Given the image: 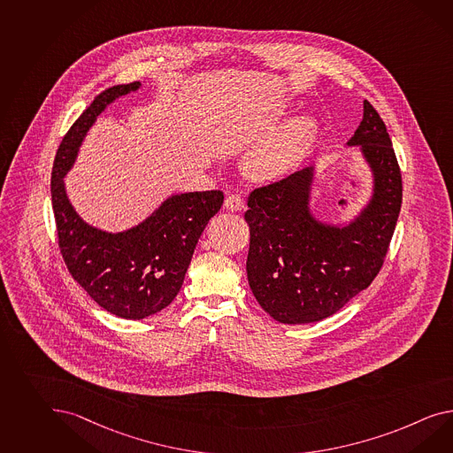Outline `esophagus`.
Listing matches in <instances>:
<instances>
[{"instance_id":"34e87169","label":"esophagus","mask_w":453,"mask_h":453,"mask_svg":"<svg viewBox=\"0 0 453 453\" xmlns=\"http://www.w3.org/2000/svg\"><path fill=\"white\" fill-rule=\"evenodd\" d=\"M225 207L228 210H232V211H240V210H244V200L242 196H238V194H232V196H228L226 200H225Z\"/></svg>"}]
</instances>
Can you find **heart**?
Segmentation results:
<instances>
[{
	"mask_svg": "<svg viewBox=\"0 0 453 453\" xmlns=\"http://www.w3.org/2000/svg\"><path fill=\"white\" fill-rule=\"evenodd\" d=\"M315 136V123L311 118H296L259 142L248 154L246 167L261 179L278 177L301 161Z\"/></svg>",
	"mask_w": 453,
	"mask_h": 453,
	"instance_id": "obj_1",
	"label": "heart"
}]
</instances>
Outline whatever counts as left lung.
I'll return each instance as SVG.
<instances>
[{
	"label": "left lung",
	"mask_w": 453,
	"mask_h": 453,
	"mask_svg": "<svg viewBox=\"0 0 453 453\" xmlns=\"http://www.w3.org/2000/svg\"><path fill=\"white\" fill-rule=\"evenodd\" d=\"M349 146H360L374 173V196L345 228L309 213L312 169L257 187L248 197L246 273L256 301L280 324H311L338 312L378 276L403 203V175L380 113L368 100Z\"/></svg>",
	"instance_id": "obj_1"
}]
</instances>
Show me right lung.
Wrapping results in <instances>:
<instances>
[{
	"label": "right lung",
	"mask_w": 453,
	"mask_h": 453,
	"mask_svg": "<svg viewBox=\"0 0 453 453\" xmlns=\"http://www.w3.org/2000/svg\"><path fill=\"white\" fill-rule=\"evenodd\" d=\"M136 88L140 81H131L95 96L62 138L50 177L58 250L72 278L104 311L133 320L159 312L174 301L198 238L225 198L221 190L174 196L144 223L118 234L100 232L81 220L62 179L104 106Z\"/></svg>",
	"instance_id": "add662e5"
}]
</instances>
